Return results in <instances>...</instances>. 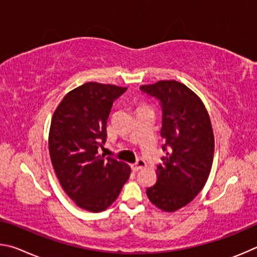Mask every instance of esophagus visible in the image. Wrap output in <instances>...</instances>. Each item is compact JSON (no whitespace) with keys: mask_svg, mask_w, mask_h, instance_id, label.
<instances>
[{"mask_svg":"<svg viewBox=\"0 0 257 257\" xmlns=\"http://www.w3.org/2000/svg\"><path fill=\"white\" fill-rule=\"evenodd\" d=\"M131 167L133 170H136V172H138V170H140L142 168H146L147 167V163L143 159H139L136 164L131 165Z\"/></svg>","mask_w":257,"mask_h":257,"instance_id":"esophagus-1","label":"esophagus"}]
</instances>
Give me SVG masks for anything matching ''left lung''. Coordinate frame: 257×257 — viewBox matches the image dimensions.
<instances>
[{"label":"left lung","mask_w":257,"mask_h":257,"mask_svg":"<svg viewBox=\"0 0 257 257\" xmlns=\"http://www.w3.org/2000/svg\"><path fill=\"white\" fill-rule=\"evenodd\" d=\"M140 89L160 101L167 152L147 195L158 209L174 212L190 203L208 181L214 154L212 125L203 102L185 84L166 80Z\"/></svg>","instance_id":"1"}]
</instances>
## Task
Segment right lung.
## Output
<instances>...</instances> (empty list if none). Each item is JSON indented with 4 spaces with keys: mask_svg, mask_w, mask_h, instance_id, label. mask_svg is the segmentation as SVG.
Returning a JSON list of instances; mask_svg holds the SVG:
<instances>
[{
    "mask_svg": "<svg viewBox=\"0 0 257 257\" xmlns=\"http://www.w3.org/2000/svg\"><path fill=\"white\" fill-rule=\"evenodd\" d=\"M127 88L87 82L70 91L54 111L48 148L63 190L81 209L106 210L131 174L130 166L99 154L117 98Z\"/></svg>",
    "mask_w": 257,
    "mask_h": 257,
    "instance_id": "1",
    "label": "right lung"
}]
</instances>
